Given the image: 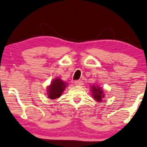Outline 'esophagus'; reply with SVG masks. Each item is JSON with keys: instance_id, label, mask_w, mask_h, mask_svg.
<instances>
[{"instance_id": "esophagus-1", "label": "esophagus", "mask_w": 147, "mask_h": 147, "mask_svg": "<svg viewBox=\"0 0 147 147\" xmlns=\"http://www.w3.org/2000/svg\"><path fill=\"white\" fill-rule=\"evenodd\" d=\"M75 84L77 86H80V85H83V81H81V80H77L75 81Z\"/></svg>"}]
</instances>
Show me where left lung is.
<instances>
[{"label": "left lung", "mask_w": 147, "mask_h": 147, "mask_svg": "<svg viewBox=\"0 0 147 147\" xmlns=\"http://www.w3.org/2000/svg\"><path fill=\"white\" fill-rule=\"evenodd\" d=\"M92 92L93 94V98L98 101V102H101L102 101V98H104V94H103V91L101 89L100 87H98V86H92Z\"/></svg>", "instance_id": "obj_1"}]
</instances>
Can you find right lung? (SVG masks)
Here are the masks:
<instances>
[{"mask_svg":"<svg viewBox=\"0 0 147 147\" xmlns=\"http://www.w3.org/2000/svg\"><path fill=\"white\" fill-rule=\"evenodd\" d=\"M66 87V83L63 82L60 79H55L51 82V85L47 88L48 98L53 100L59 98Z\"/></svg>","mask_w":147,"mask_h":147,"instance_id":"add662e5","label":"right lung"}]
</instances>
